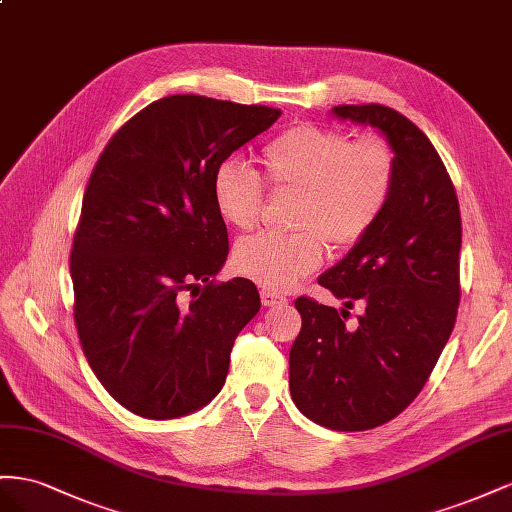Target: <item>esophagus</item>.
I'll list each match as a JSON object with an SVG mask.
<instances>
[{"label":"esophagus","instance_id":"esophagus-1","mask_svg":"<svg viewBox=\"0 0 512 512\" xmlns=\"http://www.w3.org/2000/svg\"><path fill=\"white\" fill-rule=\"evenodd\" d=\"M287 298L276 294V291H270V289H261V304L264 306H276V304H285Z\"/></svg>","mask_w":512,"mask_h":512}]
</instances>
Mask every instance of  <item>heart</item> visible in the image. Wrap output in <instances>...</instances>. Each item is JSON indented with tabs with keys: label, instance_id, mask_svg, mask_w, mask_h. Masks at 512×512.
<instances>
[{
	"label": "heart",
	"instance_id": "obj_1",
	"mask_svg": "<svg viewBox=\"0 0 512 512\" xmlns=\"http://www.w3.org/2000/svg\"><path fill=\"white\" fill-rule=\"evenodd\" d=\"M261 178L236 160L214 171L218 216L240 231L264 210V179L274 193H296L294 233H259L236 246L233 264L257 285L283 291L334 251L356 246L379 223L397 184V154L379 135L349 139L332 126L300 122L272 137L259 154Z\"/></svg>",
	"mask_w": 512,
	"mask_h": 512
}]
</instances>
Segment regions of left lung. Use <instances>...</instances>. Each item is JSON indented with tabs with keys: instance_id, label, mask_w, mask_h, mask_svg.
<instances>
[{
	"instance_id": "8db88e82",
	"label": "left lung",
	"mask_w": 512,
	"mask_h": 512,
	"mask_svg": "<svg viewBox=\"0 0 512 512\" xmlns=\"http://www.w3.org/2000/svg\"><path fill=\"white\" fill-rule=\"evenodd\" d=\"M343 120L382 130L397 154V184L379 223L319 285L345 309L296 300L289 352L298 410L332 431H367L410 405L455 328L461 300V212L450 175L422 130L386 105H339ZM365 315L352 327L347 308Z\"/></svg>"
}]
</instances>
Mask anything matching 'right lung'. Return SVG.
Returning a JSON list of instances; mask_svg holds the SVG:
<instances>
[{
    "label": "right lung",
    "instance_id": "1",
    "mask_svg": "<svg viewBox=\"0 0 512 512\" xmlns=\"http://www.w3.org/2000/svg\"><path fill=\"white\" fill-rule=\"evenodd\" d=\"M279 118L175 94L135 113L98 156L72 238V309L94 375L128 412L186 416L223 388L261 302L253 281H214L229 238L212 180Z\"/></svg>",
    "mask_w": 512,
    "mask_h": 512
}]
</instances>
